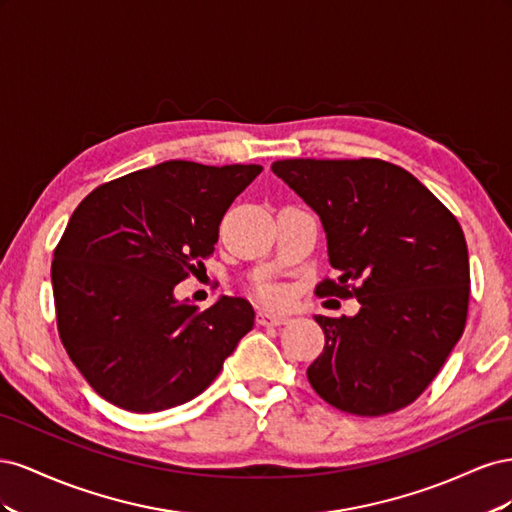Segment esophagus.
Returning a JSON list of instances; mask_svg holds the SVG:
<instances>
[{"label":"esophagus","mask_w":512,"mask_h":512,"mask_svg":"<svg viewBox=\"0 0 512 512\" xmlns=\"http://www.w3.org/2000/svg\"><path fill=\"white\" fill-rule=\"evenodd\" d=\"M290 318L286 314H277L271 312V309H260L258 312V322L267 324V327H277V324H286Z\"/></svg>","instance_id":"1"}]
</instances>
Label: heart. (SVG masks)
I'll return each instance as SVG.
<instances>
[{"label":"heart","mask_w":512,"mask_h":512,"mask_svg":"<svg viewBox=\"0 0 512 512\" xmlns=\"http://www.w3.org/2000/svg\"><path fill=\"white\" fill-rule=\"evenodd\" d=\"M267 297H269L271 301H280V299H282V290H280V288H269V290H267Z\"/></svg>","instance_id":"b5f03b06"}]
</instances>
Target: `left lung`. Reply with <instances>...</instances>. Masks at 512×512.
<instances>
[{
    "label": "left lung",
    "instance_id": "8db88e82",
    "mask_svg": "<svg viewBox=\"0 0 512 512\" xmlns=\"http://www.w3.org/2000/svg\"><path fill=\"white\" fill-rule=\"evenodd\" d=\"M271 170L316 211L327 235L337 280L316 292L361 303L354 316H316L324 350L307 367L309 384L359 416L412 404L466 327L470 260L455 215L384 160L297 158Z\"/></svg>",
    "mask_w": 512,
    "mask_h": 512
}]
</instances>
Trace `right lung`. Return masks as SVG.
<instances>
[{
	"mask_svg": "<svg viewBox=\"0 0 512 512\" xmlns=\"http://www.w3.org/2000/svg\"><path fill=\"white\" fill-rule=\"evenodd\" d=\"M258 164L168 160L104 183L74 209L51 267L59 337L100 397L160 412L203 393L254 307L220 297L205 312L175 286L213 254L224 213Z\"/></svg>",
	"mask_w": 512,
	"mask_h": 512,
	"instance_id": "obj_1",
	"label": "right lung"
}]
</instances>
